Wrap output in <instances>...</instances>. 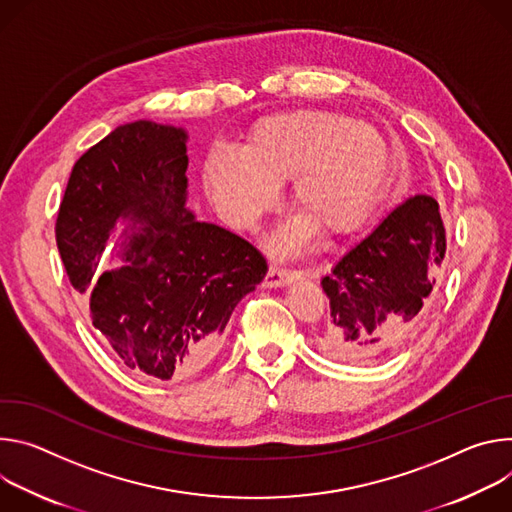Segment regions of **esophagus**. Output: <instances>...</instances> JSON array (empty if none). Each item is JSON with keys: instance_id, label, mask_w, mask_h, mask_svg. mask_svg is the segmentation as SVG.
Listing matches in <instances>:
<instances>
[{"instance_id": "34e87169", "label": "esophagus", "mask_w": 512, "mask_h": 512, "mask_svg": "<svg viewBox=\"0 0 512 512\" xmlns=\"http://www.w3.org/2000/svg\"><path fill=\"white\" fill-rule=\"evenodd\" d=\"M301 272L299 270H289V268H280L276 264H272L266 272V278L262 285L266 289H276V287H287L289 282H293Z\"/></svg>"}]
</instances>
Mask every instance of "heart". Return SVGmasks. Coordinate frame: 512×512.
<instances>
[{
  "label": "heart",
  "instance_id": "heart-1",
  "mask_svg": "<svg viewBox=\"0 0 512 512\" xmlns=\"http://www.w3.org/2000/svg\"><path fill=\"white\" fill-rule=\"evenodd\" d=\"M388 164V144L374 126L303 109L260 120L246 150L211 148L205 183L223 219L248 230L276 203L278 183L291 177V201L303 217L287 225L276 244L295 252L309 238L310 218L327 230L360 219L376 199Z\"/></svg>",
  "mask_w": 512,
  "mask_h": 512
}]
</instances>
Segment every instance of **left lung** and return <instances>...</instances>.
<instances>
[{
	"label": "left lung",
	"mask_w": 512,
	"mask_h": 512,
	"mask_svg": "<svg viewBox=\"0 0 512 512\" xmlns=\"http://www.w3.org/2000/svg\"><path fill=\"white\" fill-rule=\"evenodd\" d=\"M445 258L439 205L415 195L321 278L329 321L319 350L339 362H378L401 350L423 323Z\"/></svg>",
	"instance_id": "obj_1"
}]
</instances>
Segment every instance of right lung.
Instances as JSON below:
<instances>
[{"label": "right lung", "instance_id": "obj_1", "mask_svg": "<svg viewBox=\"0 0 512 512\" xmlns=\"http://www.w3.org/2000/svg\"><path fill=\"white\" fill-rule=\"evenodd\" d=\"M187 166L183 128L120 126L75 162L56 217V246L89 295L93 327L126 368L158 380L199 372L268 270L250 242L185 207ZM120 216L135 232L125 264L93 279Z\"/></svg>", "mask_w": 512, "mask_h": 512}]
</instances>
